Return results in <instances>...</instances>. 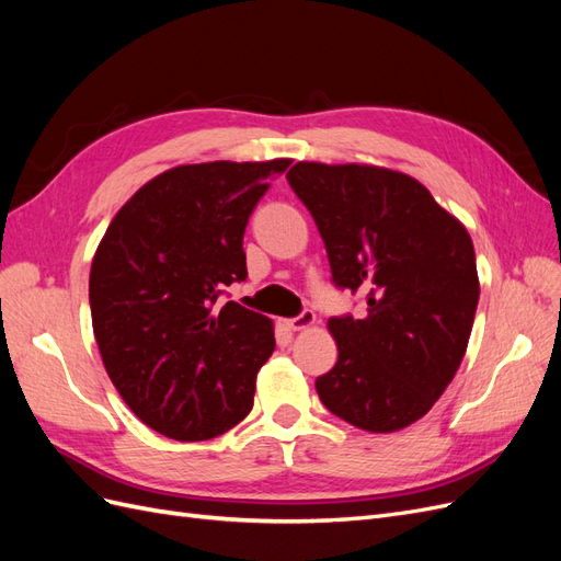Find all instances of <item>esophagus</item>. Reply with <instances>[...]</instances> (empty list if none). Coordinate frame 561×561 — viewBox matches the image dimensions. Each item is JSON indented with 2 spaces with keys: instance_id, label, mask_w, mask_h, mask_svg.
Here are the masks:
<instances>
[{
  "instance_id": "1",
  "label": "esophagus",
  "mask_w": 561,
  "mask_h": 561,
  "mask_svg": "<svg viewBox=\"0 0 561 561\" xmlns=\"http://www.w3.org/2000/svg\"><path fill=\"white\" fill-rule=\"evenodd\" d=\"M313 322H316V313H313L311 309H304L299 316H295V318H287V320H285V325L290 328V330H304V328L313 325Z\"/></svg>"
}]
</instances>
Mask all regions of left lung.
<instances>
[{"label":"left lung","instance_id":"8db88e82","mask_svg":"<svg viewBox=\"0 0 561 561\" xmlns=\"http://www.w3.org/2000/svg\"><path fill=\"white\" fill-rule=\"evenodd\" d=\"M328 250L339 290L367 316L330 318L336 365L320 402L369 433L426 414L463 360L480 283L466 227L410 175L375 165L295 163L287 171Z\"/></svg>","mask_w":561,"mask_h":561}]
</instances>
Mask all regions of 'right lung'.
I'll return each mask as SVG.
<instances>
[{
	"instance_id": "right-lung-1",
	"label": "right lung",
	"mask_w": 561,
	"mask_h": 561,
	"mask_svg": "<svg viewBox=\"0 0 561 561\" xmlns=\"http://www.w3.org/2000/svg\"><path fill=\"white\" fill-rule=\"evenodd\" d=\"M287 165H178L135 192L100 241L89 280L95 342L118 396L151 431L198 443L252 410L274 328L219 297L248 278V219Z\"/></svg>"
}]
</instances>
